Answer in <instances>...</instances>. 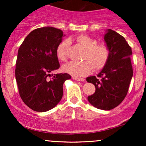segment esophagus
<instances>
[{
	"mask_svg": "<svg viewBox=\"0 0 146 146\" xmlns=\"http://www.w3.org/2000/svg\"><path fill=\"white\" fill-rule=\"evenodd\" d=\"M73 80H76V81H79V82H84L85 79L84 78H73Z\"/></svg>",
	"mask_w": 146,
	"mask_h": 146,
	"instance_id": "1",
	"label": "esophagus"
}]
</instances>
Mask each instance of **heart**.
I'll return each mask as SVG.
<instances>
[{"mask_svg": "<svg viewBox=\"0 0 146 146\" xmlns=\"http://www.w3.org/2000/svg\"><path fill=\"white\" fill-rule=\"evenodd\" d=\"M75 41L85 49L81 62H69L62 66L64 71L75 77H82L91 71H99L105 66L109 57V51L104 44H98V41L86 35H80L75 38ZM69 41L64 40L59 43L56 48V56L60 61L67 58Z\"/></svg>", "mask_w": 146, "mask_h": 146, "instance_id": "b5f03b06", "label": "heart"}]
</instances>
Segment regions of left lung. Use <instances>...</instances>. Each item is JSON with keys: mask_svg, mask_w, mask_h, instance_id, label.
Returning <instances> with one entry per match:
<instances>
[{"mask_svg": "<svg viewBox=\"0 0 146 146\" xmlns=\"http://www.w3.org/2000/svg\"><path fill=\"white\" fill-rule=\"evenodd\" d=\"M104 38L109 51L106 64L95 76L86 78L95 86L94 94L88 101L98 109L109 110L121 103L128 93L133 71L130 60L131 47L123 36L112 29H106Z\"/></svg>", "mask_w": 146, "mask_h": 146, "instance_id": "left-lung-1", "label": "left lung"}]
</instances>
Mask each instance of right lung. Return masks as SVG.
<instances>
[{
	"instance_id": "obj_1",
	"label": "right lung",
	"mask_w": 146,
	"mask_h": 146,
	"mask_svg": "<svg viewBox=\"0 0 146 146\" xmlns=\"http://www.w3.org/2000/svg\"><path fill=\"white\" fill-rule=\"evenodd\" d=\"M63 31L52 27L34 29L25 38L18 51L15 70L20 96L36 112L54 108L63 95V84L71 78L68 73H50L60 68L56 48L62 41Z\"/></svg>"
}]
</instances>
